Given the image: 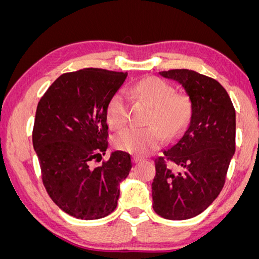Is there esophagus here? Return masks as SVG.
I'll return each instance as SVG.
<instances>
[{
	"mask_svg": "<svg viewBox=\"0 0 259 259\" xmlns=\"http://www.w3.org/2000/svg\"><path fill=\"white\" fill-rule=\"evenodd\" d=\"M140 161H143V158L138 157V155H134V157H133V162H134V164H138V162H140Z\"/></svg>",
	"mask_w": 259,
	"mask_h": 259,
	"instance_id": "34e87169",
	"label": "esophagus"
}]
</instances>
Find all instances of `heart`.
<instances>
[{"mask_svg":"<svg viewBox=\"0 0 259 259\" xmlns=\"http://www.w3.org/2000/svg\"><path fill=\"white\" fill-rule=\"evenodd\" d=\"M132 92L141 100L148 102L153 111L150 115L148 128H127L119 134L115 145L119 150L139 155L148 154L164 143L165 136L172 139L185 128L190 121V99L184 94H176L171 83L159 79L147 77L134 84ZM128 98L125 92L118 91L107 106L108 123L116 130L127 125Z\"/></svg>","mask_w":259,"mask_h":259,"instance_id":"heart-1","label":"heart"}]
</instances>
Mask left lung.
I'll list each match as a JSON object with an SVG mask.
<instances>
[{
  "instance_id": "left-lung-1",
  "label": "left lung",
  "mask_w": 259,
  "mask_h": 259,
  "mask_svg": "<svg viewBox=\"0 0 259 259\" xmlns=\"http://www.w3.org/2000/svg\"><path fill=\"white\" fill-rule=\"evenodd\" d=\"M159 74L182 84L192 112L184 132L154 160L153 208L162 218L184 221L206 210L224 186L236 151V111L212 77L190 69Z\"/></svg>"
}]
</instances>
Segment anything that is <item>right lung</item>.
<instances>
[{
    "instance_id": "1",
    "label": "right lung",
    "mask_w": 259,
    "mask_h": 259,
    "mask_svg": "<svg viewBox=\"0 0 259 259\" xmlns=\"http://www.w3.org/2000/svg\"><path fill=\"white\" fill-rule=\"evenodd\" d=\"M126 73L84 68L59 76L38 101L33 146L42 182L52 200L69 215L84 221L111 214L120 183L132 168L127 152L108 148L107 106Z\"/></svg>"
}]
</instances>
